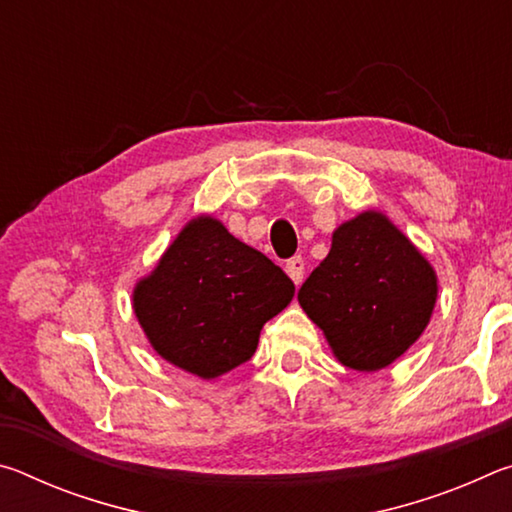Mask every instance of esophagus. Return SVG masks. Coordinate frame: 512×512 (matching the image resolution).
<instances>
[{
  "instance_id": "1",
  "label": "esophagus",
  "mask_w": 512,
  "mask_h": 512,
  "mask_svg": "<svg viewBox=\"0 0 512 512\" xmlns=\"http://www.w3.org/2000/svg\"><path fill=\"white\" fill-rule=\"evenodd\" d=\"M284 268H287V273H289V277L293 280V284H296V287H300L302 277H305V259H302L300 255L291 257Z\"/></svg>"
}]
</instances>
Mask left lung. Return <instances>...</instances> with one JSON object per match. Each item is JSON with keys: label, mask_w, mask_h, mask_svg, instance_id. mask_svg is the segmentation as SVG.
<instances>
[{"label": "left lung", "mask_w": 512, "mask_h": 512, "mask_svg": "<svg viewBox=\"0 0 512 512\" xmlns=\"http://www.w3.org/2000/svg\"><path fill=\"white\" fill-rule=\"evenodd\" d=\"M438 277L388 216L368 210L334 230L332 248L298 291L334 357L375 372L402 357L429 325Z\"/></svg>", "instance_id": "8db88e82"}]
</instances>
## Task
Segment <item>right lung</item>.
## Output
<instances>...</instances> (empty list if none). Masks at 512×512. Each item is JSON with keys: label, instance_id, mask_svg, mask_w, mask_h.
<instances>
[{"label": "right lung", "instance_id": "1", "mask_svg": "<svg viewBox=\"0 0 512 512\" xmlns=\"http://www.w3.org/2000/svg\"><path fill=\"white\" fill-rule=\"evenodd\" d=\"M293 293L280 266L203 214L135 284L133 309L162 359L214 379L253 357L264 323Z\"/></svg>", "mask_w": 512, "mask_h": 512}]
</instances>
